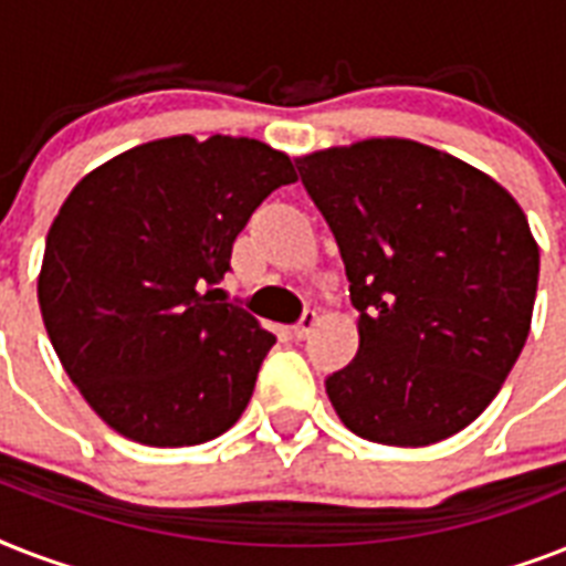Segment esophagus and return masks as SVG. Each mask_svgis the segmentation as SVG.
Wrapping results in <instances>:
<instances>
[{"label":"esophagus","instance_id":"34e87169","mask_svg":"<svg viewBox=\"0 0 566 566\" xmlns=\"http://www.w3.org/2000/svg\"><path fill=\"white\" fill-rule=\"evenodd\" d=\"M317 311H305V314H302V319L300 323H296V326L291 328V335L296 337V340H305V337L311 335V328L317 326Z\"/></svg>","mask_w":566,"mask_h":566}]
</instances>
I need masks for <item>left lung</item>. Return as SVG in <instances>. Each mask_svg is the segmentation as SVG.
Here are the masks:
<instances>
[{
    "label": "left lung",
    "instance_id": "obj_1",
    "mask_svg": "<svg viewBox=\"0 0 566 566\" xmlns=\"http://www.w3.org/2000/svg\"><path fill=\"white\" fill-rule=\"evenodd\" d=\"M358 308V353L326 378L346 429L429 447L467 429L523 353L541 249L517 199L455 155L370 137L296 158Z\"/></svg>",
    "mask_w": 566,
    "mask_h": 566
}]
</instances>
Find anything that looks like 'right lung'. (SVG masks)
I'll return each instance as SVG.
<instances>
[{"mask_svg":"<svg viewBox=\"0 0 566 566\" xmlns=\"http://www.w3.org/2000/svg\"><path fill=\"white\" fill-rule=\"evenodd\" d=\"M291 158L252 137H161L84 176L46 234L43 326L84 402L144 447L220 438L252 399L275 337L217 302L231 243L293 185Z\"/></svg>","mask_w":566,"mask_h":566,"instance_id":"right-lung-1","label":"right lung"}]
</instances>
